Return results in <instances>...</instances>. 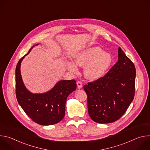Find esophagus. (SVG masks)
I'll list each match as a JSON object with an SVG mask.
<instances>
[{
    "label": "esophagus",
    "mask_w": 150,
    "mask_h": 150,
    "mask_svg": "<svg viewBox=\"0 0 150 150\" xmlns=\"http://www.w3.org/2000/svg\"><path fill=\"white\" fill-rule=\"evenodd\" d=\"M76 84H77L78 88L80 89V88H81L82 87V83H81V82L80 81H78L77 82H76Z\"/></svg>",
    "instance_id": "esophagus-1"
}]
</instances>
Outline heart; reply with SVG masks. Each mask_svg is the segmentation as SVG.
Masks as SVG:
<instances>
[{
  "instance_id": "b5f03b06",
  "label": "heart",
  "mask_w": 150,
  "mask_h": 150,
  "mask_svg": "<svg viewBox=\"0 0 150 150\" xmlns=\"http://www.w3.org/2000/svg\"><path fill=\"white\" fill-rule=\"evenodd\" d=\"M75 63L76 65L85 67V75L88 79H97L104 75L112 62V57L109 53L103 52L99 47L89 48L75 56ZM68 69L77 72V67L74 63L68 62Z\"/></svg>"
}]
</instances>
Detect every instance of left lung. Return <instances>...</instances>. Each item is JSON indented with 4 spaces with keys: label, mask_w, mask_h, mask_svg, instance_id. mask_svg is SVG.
I'll list each match as a JSON object with an SVG mask.
<instances>
[{
    "label": "left lung",
    "mask_w": 150,
    "mask_h": 150,
    "mask_svg": "<svg viewBox=\"0 0 150 150\" xmlns=\"http://www.w3.org/2000/svg\"><path fill=\"white\" fill-rule=\"evenodd\" d=\"M118 61L103 76L83 85L87 95L88 114L98 123L119 119L133 101L136 69L120 47Z\"/></svg>",
    "instance_id": "obj_1"
}]
</instances>
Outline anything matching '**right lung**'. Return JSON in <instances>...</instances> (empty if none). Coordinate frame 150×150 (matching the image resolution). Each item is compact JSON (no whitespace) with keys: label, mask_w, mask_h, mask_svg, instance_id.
Here are the masks:
<instances>
[{"label":"right lung","mask_w":150,"mask_h":150,"mask_svg":"<svg viewBox=\"0 0 150 150\" xmlns=\"http://www.w3.org/2000/svg\"><path fill=\"white\" fill-rule=\"evenodd\" d=\"M28 53L18 61L15 71L16 97L25 113L34 122L41 125H52L61 121L65 114L68 96L76 88V81L62 80L49 91L44 94H32L25 87L21 78V63Z\"/></svg>","instance_id":"obj_1"}]
</instances>
